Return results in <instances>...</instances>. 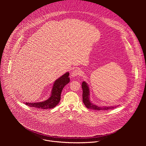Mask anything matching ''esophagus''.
Listing matches in <instances>:
<instances>
[{"mask_svg": "<svg viewBox=\"0 0 146 146\" xmlns=\"http://www.w3.org/2000/svg\"><path fill=\"white\" fill-rule=\"evenodd\" d=\"M82 74V71L80 68H75L74 71H72L70 74V77L71 78H75L78 76H80Z\"/></svg>", "mask_w": 146, "mask_h": 146, "instance_id": "1", "label": "esophagus"}]
</instances>
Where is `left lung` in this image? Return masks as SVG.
I'll use <instances>...</instances> for the list:
<instances>
[{"label":"left lung","mask_w":146,"mask_h":146,"mask_svg":"<svg viewBox=\"0 0 146 146\" xmlns=\"http://www.w3.org/2000/svg\"><path fill=\"white\" fill-rule=\"evenodd\" d=\"M82 87L83 89V101L84 104H85L86 108L89 109L100 111V110H108L110 109H113L118 106H110V107H100L92 104L90 101V96H89L90 90H89V86L88 85V84L86 82H83L82 83Z\"/></svg>","instance_id":"1"}]
</instances>
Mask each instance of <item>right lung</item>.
Listing matches in <instances>:
<instances>
[{"label":"right lung","instance_id":"add662e5","mask_svg":"<svg viewBox=\"0 0 146 146\" xmlns=\"http://www.w3.org/2000/svg\"><path fill=\"white\" fill-rule=\"evenodd\" d=\"M68 76L69 72H66L54 82L52 90L51 96L47 100L41 102H24V104L30 107L42 109H50L55 107L60 101L61 94L63 88L70 82V78Z\"/></svg>","mask_w":146,"mask_h":146}]
</instances>
